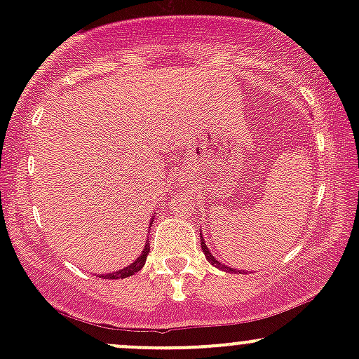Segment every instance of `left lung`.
Here are the masks:
<instances>
[{
    "label": "left lung",
    "instance_id": "left-lung-1",
    "mask_svg": "<svg viewBox=\"0 0 359 359\" xmlns=\"http://www.w3.org/2000/svg\"><path fill=\"white\" fill-rule=\"evenodd\" d=\"M201 248H203V253H205V257H206V259H208L210 262H212V266H215V267H220V269H224V271H229V273H231V271H233V273H234V269H233V267H227V266H224V264H220L219 260H215V257H213L212 253H210L208 247H206V245H205V240H203V236H201Z\"/></svg>",
    "mask_w": 359,
    "mask_h": 359
}]
</instances>
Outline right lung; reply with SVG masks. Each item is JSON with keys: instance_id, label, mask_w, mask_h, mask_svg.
<instances>
[{"instance_id": "add662e5", "label": "right lung", "mask_w": 359, "mask_h": 359, "mask_svg": "<svg viewBox=\"0 0 359 359\" xmlns=\"http://www.w3.org/2000/svg\"><path fill=\"white\" fill-rule=\"evenodd\" d=\"M151 224H153V222H151ZM147 253H149V243H147L146 247H144V252L140 253L139 257H137V260H135V262H133V264H130V266H128V267H125V269L118 271V273L107 274V276H106V280H118V278H128V276H132V274L139 273V271L142 269V267H144V264H146Z\"/></svg>"}]
</instances>
